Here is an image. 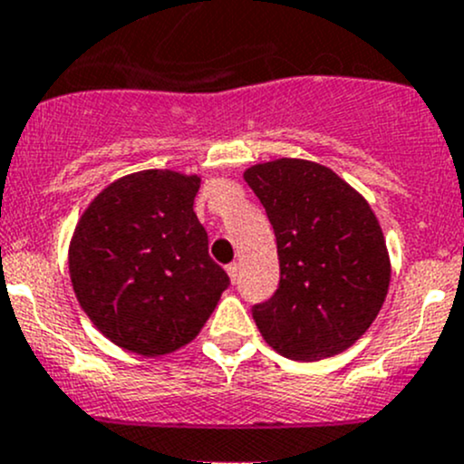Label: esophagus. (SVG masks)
I'll use <instances>...</instances> for the list:
<instances>
[{"mask_svg": "<svg viewBox=\"0 0 464 464\" xmlns=\"http://www.w3.org/2000/svg\"><path fill=\"white\" fill-rule=\"evenodd\" d=\"M227 270V276H230V281L232 284H237V279H238V264H230L226 267Z\"/></svg>", "mask_w": 464, "mask_h": 464, "instance_id": "obj_1", "label": "esophagus"}]
</instances>
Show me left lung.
Wrapping results in <instances>:
<instances>
[{
    "label": "left lung",
    "instance_id": "left-lung-1",
    "mask_svg": "<svg viewBox=\"0 0 464 464\" xmlns=\"http://www.w3.org/2000/svg\"><path fill=\"white\" fill-rule=\"evenodd\" d=\"M243 179L270 218L281 270L276 293L252 310L256 328L290 360L339 355L369 331L391 284L369 200L313 160L256 162Z\"/></svg>",
    "mask_w": 464,
    "mask_h": 464
}]
</instances>
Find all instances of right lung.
Returning a JSON list of instances; mask_svg holds the SVG:
<instances>
[{
  "mask_svg": "<svg viewBox=\"0 0 464 464\" xmlns=\"http://www.w3.org/2000/svg\"><path fill=\"white\" fill-rule=\"evenodd\" d=\"M200 176L142 169L109 183L69 243L73 293L122 351L160 357L198 335L230 285L194 212Z\"/></svg>",
  "mask_w": 464,
  "mask_h": 464,
  "instance_id": "add662e5",
  "label": "right lung"
}]
</instances>
